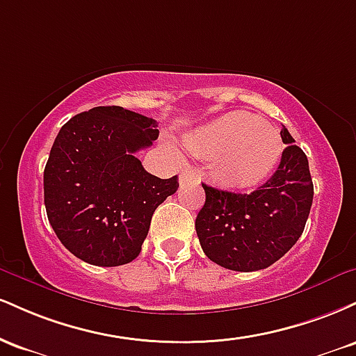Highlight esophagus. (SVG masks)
<instances>
[{"mask_svg":"<svg viewBox=\"0 0 356 356\" xmlns=\"http://www.w3.org/2000/svg\"><path fill=\"white\" fill-rule=\"evenodd\" d=\"M192 179H197V174H195L192 169H184L181 174V184L189 182V181H192Z\"/></svg>","mask_w":356,"mask_h":356,"instance_id":"34e87169","label":"esophagus"}]
</instances>
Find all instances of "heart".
Listing matches in <instances>:
<instances>
[{
	"instance_id": "heart-1",
	"label": "heart",
	"mask_w": 356,
	"mask_h": 356,
	"mask_svg": "<svg viewBox=\"0 0 356 356\" xmlns=\"http://www.w3.org/2000/svg\"><path fill=\"white\" fill-rule=\"evenodd\" d=\"M195 155L216 157V174L234 187H252L276 169L283 154L280 132L248 112H229L184 138Z\"/></svg>"
}]
</instances>
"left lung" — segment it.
Wrapping results in <instances>:
<instances>
[{
  "label": "left lung",
  "instance_id": "8db88e82",
  "mask_svg": "<svg viewBox=\"0 0 356 356\" xmlns=\"http://www.w3.org/2000/svg\"><path fill=\"white\" fill-rule=\"evenodd\" d=\"M286 149L273 177L251 194L202 184L206 202L195 218L202 251L232 271H259L283 257L303 234L313 202L308 159L288 129Z\"/></svg>",
  "mask_w": 356,
  "mask_h": 356
}]
</instances>
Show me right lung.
Returning a JSON list of instances; mask_svg holds the SVG:
<instances>
[{"instance_id":"right-lung-1","label":"right lung","mask_w":356,"mask_h":356,"mask_svg":"<svg viewBox=\"0 0 356 356\" xmlns=\"http://www.w3.org/2000/svg\"><path fill=\"white\" fill-rule=\"evenodd\" d=\"M159 137L157 122L117 105L72 117L60 129L43 174L44 207L65 248L93 266L140 254L154 211L177 175L149 174L136 152Z\"/></svg>"}]
</instances>
